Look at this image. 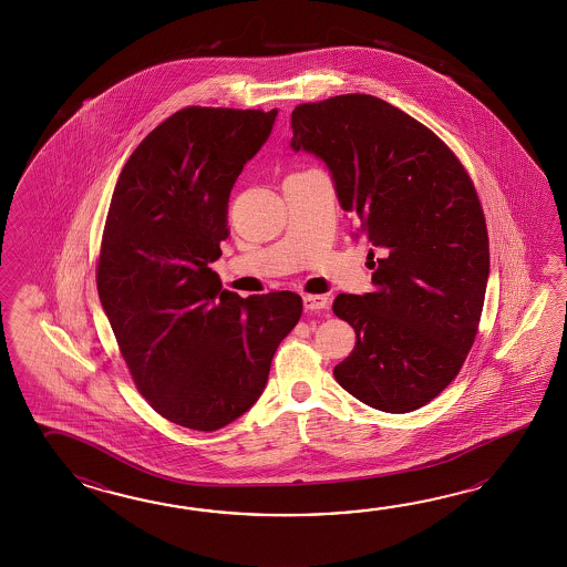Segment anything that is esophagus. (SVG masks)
<instances>
[{"label": "esophagus", "mask_w": 567, "mask_h": 567, "mask_svg": "<svg viewBox=\"0 0 567 567\" xmlns=\"http://www.w3.org/2000/svg\"><path fill=\"white\" fill-rule=\"evenodd\" d=\"M328 306V298L326 296H303V308L316 312V310H324Z\"/></svg>", "instance_id": "obj_1"}]
</instances>
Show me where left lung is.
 <instances>
[{
    "instance_id": "obj_1",
    "label": "left lung",
    "mask_w": 567,
    "mask_h": 567,
    "mask_svg": "<svg viewBox=\"0 0 567 567\" xmlns=\"http://www.w3.org/2000/svg\"><path fill=\"white\" fill-rule=\"evenodd\" d=\"M291 130V150L324 162L379 251L373 291L332 303L357 334L334 379L374 410H420L460 373L481 322L491 257L471 176L434 132L373 95L298 105Z\"/></svg>"
}]
</instances>
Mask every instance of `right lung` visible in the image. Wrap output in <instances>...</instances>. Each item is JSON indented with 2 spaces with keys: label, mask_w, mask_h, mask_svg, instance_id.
I'll return each mask as SVG.
<instances>
[{
  "label": "right lung",
  "mask_w": 567,
  "mask_h": 567,
  "mask_svg": "<svg viewBox=\"0 0 567 567\" xmlns=\"http://www.w3.org/2000/svg\"><path fill=\"white\" fill-rule=\"evenodd\" d=\"M278 109L186 107L135 147L109 205L96 289L135 385L168 422L215 432L254 408L301 316L293 291L241 298L210 264L230 188Z\"/></svg>",
  "instance_id": "right-lung-1"
}]
</instances>
